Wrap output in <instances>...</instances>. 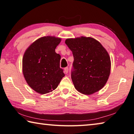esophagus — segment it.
Returning a JSON list of instances; mask_svg holds the SVG:
<instances>
[{
	"mask_svg": "<svg viewBox=\"0 0 134 134\" xmlns=\"http://www.w3.org/2000/svg\"><path fill=\"white\" fill-rule=\"evenodd\" d=\"M68 70H69V68H68V67H66L64 68V72L65 73H68Z\"/></svg>",
	"mask_w": 134,
	"mask_h": 134,
	"instance_id": "obj_1",
	"label": "esophagus"
}]
</instances>
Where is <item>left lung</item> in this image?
I'll return each instance as SVG.
<instances>
[{
	"instance_id": "obj_1",
	"label": "left lung",
	"mask_w": 134,
	"mask_h": 134,
	"mask_svg": "<svg viewBox=\"0 0 134 134\" xmlns=\"http://www.w3.org/2000/svg\"><path fill=\"white\" fill-rule=\"evenodd\" d=\"M65 43L74 58L71 78L75 88L86 95L102 89L108 80L111 67L110 57L105 48L90 37L67 39Z\"/></svg>"
}]
</instances>
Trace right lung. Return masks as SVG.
I'll use <instances>...</instances> for the list:
<instances>
[{"mask_svg":"<svg viewBox=\"0 0 134 134\" xmlns=\"http://www.w3.org/2000/svg\"><path fill=\"white\" fill-rule=\"evenodd\" d=\"M61 39L44 36L26 49L23 58V72L26 83L35 91L44 94L55 90L65 76L60 68L61 56L55 48Z\"/></svg>","mask_w":134,"mask_h":134,"instance_id":"right-lung-1","label":"right lung"}]
</instances>
